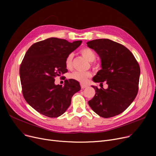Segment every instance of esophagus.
<instances>
[{
  "label": "esophagus",
  "mask_w": 156,
  "mask_h": 156,
  "mask_svg": "<svg viewBox=\"0 0 156 156\" xmlns=\"http://www.w3.org/2000/svg\"><path fill=\"white\" fill-rule=\"evenodd\" d=\"M80 85H81V88L82 89H84V88H85L88 87L87 85H85V84H83V83H81Z\"/></svg>",
  "instance_id": "obj_1"
}]
</instances>
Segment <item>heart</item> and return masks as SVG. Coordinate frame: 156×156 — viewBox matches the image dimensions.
Here are the masks:
<instances>
[{"label":"heart","instance_id":"1","mask_svg":"<svg viewBox=\"0 0 156 156\" xmlns=\"http://www.w3.org/2000/svg\"><path fill=\"white\" fill-rule=\"evenodd\" d=\"M80 53L85 58H86L88 61L93 62L96 59V55L95 52L88 47H85L82 49H81ZM73 54L72 53L69 54L65 60L66 66L68 69H70L72 67L73 65ZM92 76V73L90 72H78L75 71L71 73L69 75V78L76 81H80L81 83H85L88 78Z\"/></svg>","mask_w":156,"mask_h":156}]
</instances>
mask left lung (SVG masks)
<instances>
[{"mask_svg":"<svg viewBox=\"0 0 156 156\" xmlns=\"http://www.w3.org/2000/svg\"><path fill=\"white\" fill-rule=\"evenodd\" d=\"M87 46L99 55L102 69L94 77V82L105 81L108 88H98L88 104L98 115L105 118L125 111L135 99L138 90L140 69L133 54L118 42L109 39L90 41Z\"/></svg>","mask_w":156,"mask_h":156,"instance_id":"8db88e82","label":"left lung"}]
</instances>
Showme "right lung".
Returning a JSON list of instances; mask_svg holds the SVG:
<instances>
[{
  "label": "right lung",
  "mask_w": 156,
  "mask_h": 156,
  "mask_svg": "<svg viewBox=\"0 0 156 156\" xmlns=\"http://www.w3.org/2000/svg\"><path fill=\"white\" fill-rule=\"evenodd\" d=\"M81 42L52 37L28 48L20 68L22 92L27 103L39 113L49 118L61 116L70 105L73 95L80 90L75 80H66L62 87L55 85L54 78L68 72L66 58Z\"/></svg>",
  "instance_id": "right-lung-1"
}]
</instances>
